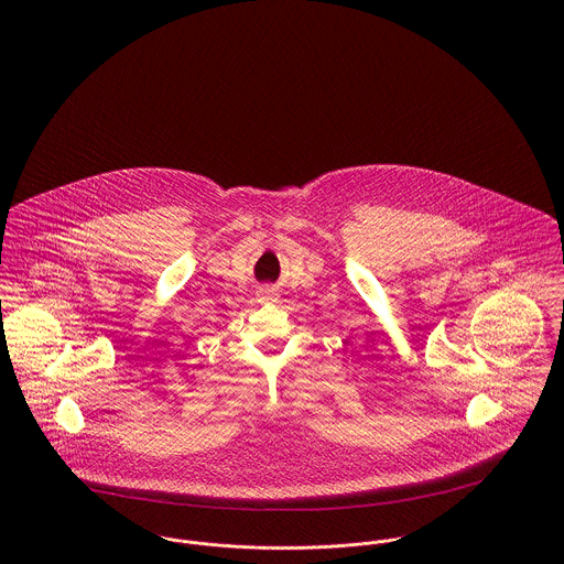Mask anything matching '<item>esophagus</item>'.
I'll use <instances>...</instances> for the list:
<instances>
[{
	"instance_id": "1",
	"label": "esophagus",
	"mask_w": 564,
	"mask_h": 564,
	"mask_svg": "<svg viewBox=\"0 0 564 564\" xmlns=\"http://www.w3.org/2000/svg\"><path fill=\"white\" fill-rule=\"evenodd\" d=\"M258 297H260V302H278V293H275V289H258Z\"/></svg>"
}]
</instances>
